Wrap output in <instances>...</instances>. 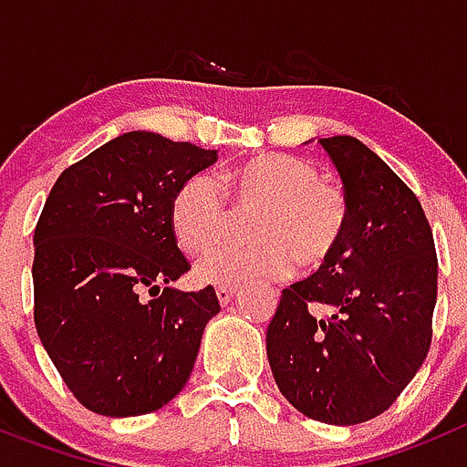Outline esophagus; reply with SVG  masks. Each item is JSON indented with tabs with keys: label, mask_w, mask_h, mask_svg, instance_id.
<instances>
[{
	"label": "esophagus",
	"mask_w": 467,
	"mask_h": 467,
	"mask_svg": "<svg viewBox=\"0 0 467 467\" xmlns=\"http://www.w3.org/2000/svg\"><path fill=\"white\" fill-rule=\"evenodd\" d=\"M234 294H237V286H218L216 289L218 303H221V306H228L234 298Z\"/></svg>",
	"instance_id": "obj_1"
}]
</instances>
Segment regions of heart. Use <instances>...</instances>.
Listing matches in <instances>:
<instances>
[{"label": "heart", "instance_id": "1", "mask_svg": "<svg viewBox=\"0 0 467 467\" xmlns=\"http://www.w3.org/2000/svg\"><path fill=\"white\" fill-rule=\"evenodd\" d=\"M221 185L234 211L257 209L246 221V234L254 242L209 251L194 270L202 284L237 286L254 279H279L294 270V261L312 270L329 261L343 242L346 194L303 157L254 155L225 169ZM229 205L206 173L183 181L169 204V225L181 251L197 256L216 244L233 225Z\"/></svg>", "mask_w": 467, "mask_h": 467}]
</instances>
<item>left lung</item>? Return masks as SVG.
Listing matches in <instances>:
<instances>
[{"instance_id":"8db88e82","label":"left lung","mask_w":467,"mask_h":467,"mask_svg":"<svg viewBox=\"0 0 467 467\" xmlns=\"http://www.w3.org/2000/svg\"><path fill=\"white\" fill-rule=\"evenodd\" d=\"M319 143L343 181L348 228L317 273L282 291L265 346L298 411L355 425L390 409L428 357L435 239L419 197L362 140Z\"/></svg>"}]
</instances>
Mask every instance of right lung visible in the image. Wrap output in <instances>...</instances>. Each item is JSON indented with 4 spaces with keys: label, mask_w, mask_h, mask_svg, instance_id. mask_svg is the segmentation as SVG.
Listing matches in <instances>:
<instances>
[{
    "label": "right lung",
    "mask_w": 467,
    "mask_h": 467,
    "mask_svg": "<svg viewBox=\"0 0 467 467\" xmlns=\"http://www.w3.org/2000/svg\"><path fill=\"white\" fill-rule=\"evenodd\" d=\"M213 161L216 150L131 131L67 166L48 192L35 228V327L88 411H157L188 383L221 303L213 286L160 291L190 270L169 204Z\"/></svg>",
    "instance_id": "add662e5"
}]
</instances>
